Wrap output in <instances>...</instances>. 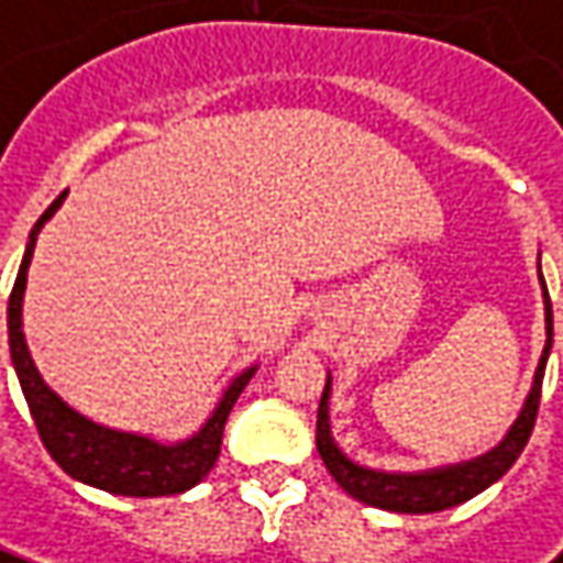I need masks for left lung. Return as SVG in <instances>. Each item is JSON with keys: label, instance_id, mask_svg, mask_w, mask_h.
<instances>
[{"label": "left lung", "instance_id": "obj_1", "mask_svg": "<svg viewBox=\"0 0 563 563\" xmlns=\"http://www.w3.org/2000/svg\"><path fill=\"white\" fill-rule=\"evenodd\" d=\"M539 280H542V271H539ZM542 292H545V332H549V342H545L542 361L537 366L533 391L527 397L521 416L511 426L506 441L499 443L496 450H490L487 456L474 459V462H462V465H450V468L422 474H385L354 465L335 446L330 434V378H327V388H323V397H320V410H317V450L323 456V465L339 481V487L373 508L400 511V515H428V511H443V508L459 506V503L472 499L481 490H487L493 481H499L515 465V459L521 456L530 434H533V426H537L542 376H545V361H549V351H552V298H549L545 280H542Z\"/></svg>", "mask_w": 563, "mask_h": 563}]
</instances>
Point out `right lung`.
<instances>
[{
  "label": "right lung",
  "mask_w": 563,
  "mask_h": 563,
  "mask_svg": "<svg viewBox=\"0 0 563 563\" xmlns=\"http://www.w3.org/2000/svg\"><path fill=\"white\" fill-rule=\"evenodd\" d=\"M64 197L67 194H60L33 224L24 262H21L18 280H14V289L9 296L11 363H14L21 391L26 397L30 416H33L36 431H40V441L45 443L48 456L55 459L64 472L76 481H82V484H89V487H98V490L117 493V496H175V493L190 490L194 484H200L202 477L212 472L218 453H221L224 422L231 416L236 397L250 385L255 369H246L233 378L231 388L224 391L221 404H218V410L200 428V434H194L185 443H172V446L151 441V438H137V434L95 426L91 419L70 410L36 373L33 357L26 351L24 330H21V301H24L26 267L33 258L36 233L48 218L55 216V209Z\"/></svg>",
  "instance_id": "add662e5"
}]
</instances>
